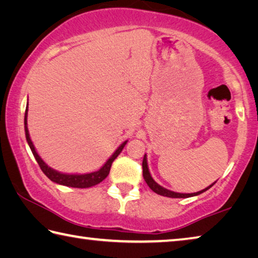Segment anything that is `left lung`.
<instances>
[{"label":"left lung","instance_id":"left-lung-1","mask_svg":"<svg viewBox=\"0 0 258 258\" xmlns=\"http://www.w3.org/2000/svg\"><path fill=\"white\" fill-rule=\"evenodd\" d=\"M142 168H143V177H145V181L147 182V184L149 185L150 189L156 192V194H158L160 196H164V197H169V198H189V197H194V196H198L200 194H203V192L207 191L209 187H212L214 184H215V182L213 183L212 185L207 186L206 189H204L202 191H198V192H195V194H177V192H174L171 190H167L165 189V187L160 186L158 183H156L154 181V178L151 177L150 173H149V168H148V164H147V156L145 155L143 157V161H142Z\"/></svg>","mask_w":258,"mask_h":258}]
</instances>
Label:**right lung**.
Instances as JSON below:
<instances>
[{
	"mask_svg": "<svg viewBox=\"0 0 258 258\" xmlns=\"http://www.w3.org/2000/svg\"><path fill=\"white\" fill-rule=\"evenodd\" d=\"M27 111H28V107L26 108V111H25V133H26V140H27L30 150H32L35 159H36V161H37V164L40 165L42 172L44 173L52 182H55L61 185L72 186V187H90V186H93L95 184H99L100 182H102L104 178L108 176L109 172H110L112 161L117 158V156L120 154L121 150H123V148L126 145V142H127V141H125L123 145H120L118 149L113 152V155L107 160V163L104 164L102 167L97 172L89 173V174H81V175L80 174L59 173V172L54 171V169H52L51 167H49V166H47L44 161L42 160L41 157L37 155L36 150H35V147L33 145L32 140H30V138H29V133H28V128H27Z\"/></svg>",
	"mask_w": 258,
	"mask_h": 258,
	"instance_id": "obj_1",
	"label": "right lung"
}]
</instances>
